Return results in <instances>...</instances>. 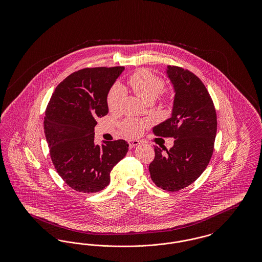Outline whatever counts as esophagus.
<instances>
[{
  "instance_id": "obj_1",
  "label": "esophagus",
  "mask_w": 262,
  "mask_h": 262,
  "mask_svg": "<svg viewBox=\"0 0 262 262\" xmlns=\"http://www.w3.org/2000/svg\"><path fill=\"white\" fill-rule=\"evenodd\" d=\"M139 144V141L138 140H129L128 141V146H129V148H134L135 146H137Z\"/></svg>"
}]
</instances>
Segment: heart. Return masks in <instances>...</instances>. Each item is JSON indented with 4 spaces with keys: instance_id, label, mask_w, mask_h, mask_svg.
I'll use <instances>...</instances> for the list:
<instances>
[{
    "instance_id": "obj_1",
    "label": "heart",
    "mask_w": 262,
    "mask_h": 262,
    "mask_svg": "<svg viewBox=\"0 0 262 262\" xmlns=\"http://www.w3.org/2000/svg\"><path fill=\"white\" fill-rule=\"evenodd\" d=\"M127 83L130 89L138 97L144 101H153L165 88V81L161 76L155 75L148 69H139L135 72L127 79ZM107 106L109 111L112 113L119 112L123 103V92L118 85L113 86L107 94ZM165 102L168 98L165 97ZM148 125L146 121H139L137 119L128 118L123 122L121 125L122 132L127 137H138Z\"/></svg>"
}]
</instances>
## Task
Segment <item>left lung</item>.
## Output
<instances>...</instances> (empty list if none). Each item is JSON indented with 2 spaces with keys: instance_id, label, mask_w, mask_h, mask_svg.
Listing matches in <instances>:
<instances>
[{
  "instance_id": "1",
  "label": "left lung",
  "mask_w": 262,
  "mask_h": 262,
  "mask_svg": "<svg viewBox=\"0 0 262 262\" xmlns=\"http://www.w3.org/2000/svg\"><path fill=\"white\" fill-rule=\"evenodd\" d=\"M174 84L172 118L153 127L157 137H173L174 146H154L150 163L152 181L168 191H178L191 185L211 159L217 132V115L211 96L200 77L177 66H168Z\"/></svg>"
}]
</instances>
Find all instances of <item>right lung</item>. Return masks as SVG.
<instances>
[{
    "label": "right lung",
    "instance_id": "right-lung-1",
    "mask_svg": "<svg viewBox=\"0 0 262 262\" xmlns=\"http://www.w3.org/2000/svg\"><path fill=\"white\" fill-rule=\"evenodd\" d=\"M124 67L85 68L66 77L47 105L44 133L51 159L63 182L92 193L110 183L114 166L126 154L124 139L94 143L96 119L108 114L107 94Z\"/></svg>",
    "mask_w": 262,
    "mask_h": 262
}]
</instances>
